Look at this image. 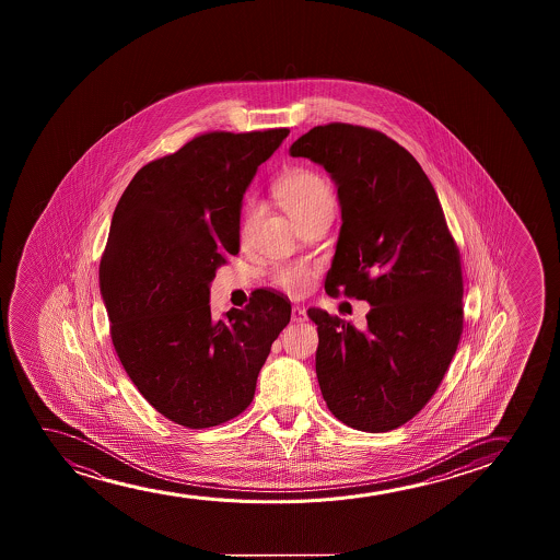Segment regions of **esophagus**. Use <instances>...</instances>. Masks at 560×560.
I'll list each match as a JSON object with an SVG mask.
<instances>
[{
  "instance_id": "34e87169",
  "label": "esophagus",
  "mask_w": 560,
  "mask_h": 560,
  "mask_svg": "<svg viewBox=\"0 0 560 560\" xmlns=\"http://www.w3.org/2000/svg\"><path fill=\"white\" fill-rule=\"evenodd\" d=\"M291 317H292V322H294V323L306 322V319H307L306 310H304V307H300V306H292Z\"/></svg>"
}]
</instances>
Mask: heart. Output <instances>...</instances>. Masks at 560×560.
I'll list each match as a JSON object with an SVG mask.
<instances>
[{"label": "heart", "mask_w": 560, "mask_h": 560, "mask_svg": "<svg viewBox=\"0 0 560 560\" xmlns=\"http://www.w3.org/2000/svg\"><path fill=\"white\" fill-rule=\"evenodd\" d=\"M271 195L296 225L314 215L330 214L335 207V195L329 182L319 172L306 166H296L284 172L271 187ZM253 214V205L248 202L241 228L243 238L248 237ZM271 281L289 294H304L312 284V269L304 264H277L276 268L271 269Z\"/></svg>", "instance_id": "heart-1"}]
</instances>
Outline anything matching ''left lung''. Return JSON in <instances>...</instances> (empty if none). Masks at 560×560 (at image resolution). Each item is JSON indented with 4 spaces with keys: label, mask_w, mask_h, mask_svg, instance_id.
I'll use <instances>...</instances> for the list:
<instances>
[{
    "label": "left lung",
    "mask_w": 560,
    "mask_h": 560,
    "mask_svg": "<svg viewBox=\"0 0 560 560\" xmlns=\"http://www.w3.org/2000/svg\"><path fill=\"white\" fill-rule=\"evenodd\" d=\"M291 154L322 164L338 185L342 228L325 291L371 304L363 329L307 310L323 399L352 429H398L429 404L459 345V248L419 162L383 131L315 126Z\"/></svg>",
    "instance_id": "8db88e82"
}]
</instances>
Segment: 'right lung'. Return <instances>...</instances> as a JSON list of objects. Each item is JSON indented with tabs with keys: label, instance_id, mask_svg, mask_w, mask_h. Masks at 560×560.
Wrapping results in <instances>:
<instances>
[{
	"label": "right lung",
	"instance_id": "obj_1",
	"mask_svg": "<svg viewBox=\"0 0 560 560\" xmlns=\"http://www.w3.org/2000/svg\"><path fill=\"white\" fill-rule=\"evenodd\" d=\"M289 128L207 131L145 164L118 200L101 256L116 355L141 396L185 429L218 427L250 406L291 300L256 289L215 322V269L238 254L241 200Z\"/></svg>",
	"mask_w": 560,
	"mask_h": 560
}]
</instances>
